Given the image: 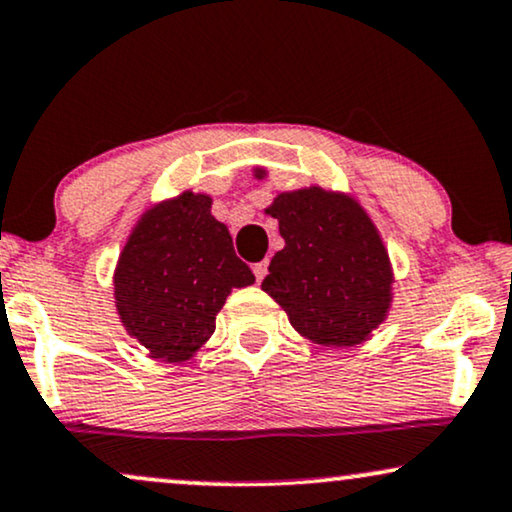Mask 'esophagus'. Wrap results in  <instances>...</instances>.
<instances>
[{
    "mask_svg": "<svg viewBox=\"0 0 512 512\" xmlns=\"http://www.w3.org/2000/svg\"><path fill=\"white\" fill-rule=\"evenodd\" d=\"M252 272H255V279H257V281H262L264 276H267V272H269V262L262 260V262L252 264Z\"/></svg>",
    "mask_w": 512,
    "mask_h": 512,
    "instance_id": "esophagus-1",
    "label": "esophagus"
}]
</instances>
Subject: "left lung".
Here are the masks:
<instances>
[{"instance_id":"8db88e82","label":"left lung","mask_w":512,"mask_h":512,"mask_svg":"<svg viewBox=\"0 0 512 512\" xmlns=\"http://www.w3.org/2000/svg\"><path fill=\"white\" fill-rule=\"evenodd\" d=\"M267 214L279 221L286 245L269 262L262 291L312 343L350 348L367 341L391 307L393 274L365 209L353 197L312 186L274 197Z\"/></svg>"}]
</instances>
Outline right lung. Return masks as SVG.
I'll return each instance as SVG.
<instances>
[{
	"instance_id": "obj_1",
	"label": "right lung",
	"mask_w": 512,
	"mask_h": 512,
	"mask_svg": "<svg viewBox=\"0 0 512 512\" xmlns=\"http://www.w3.org/2000/svg\"><path fill=\"white\" fill-rule=\"evenodd\" d=\"M250 283L255 274L212 217V197L186 190L147 209L128 236L114 272L116 312L150 357L183 362L214 334L233 288Z\"/></svg>"
}]
</instances>
